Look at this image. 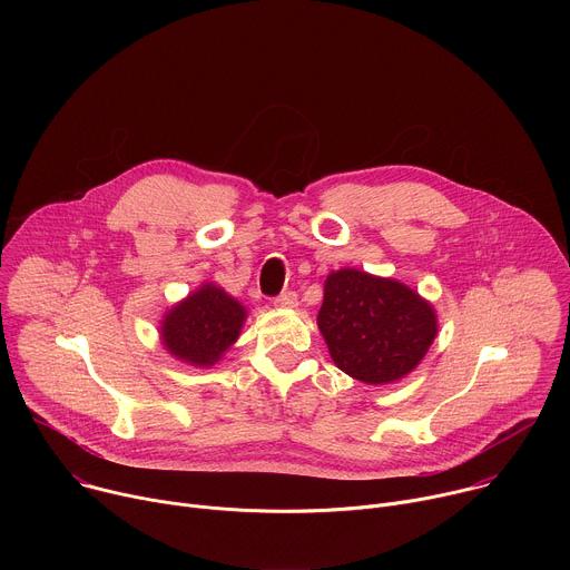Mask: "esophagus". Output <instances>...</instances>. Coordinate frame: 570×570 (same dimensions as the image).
I'll list each match as a JSON object with an SVG mask.
<instances>
[{
    "instance_id": "34e87169",
    "label": "esophagus",
    "mask_w": 570,
    "mask_h": 570,
    "mask_svg": "<svg viewBox=\"0 0 570 570\" xmlns=\"http://www.w3.org/2000/svg\"><path fill=\"white\" fill-rule=\"evenodd\" d=\"M275 306L295 308L297 306V293L295 291H284L279 297H275Z\"/></svg>"
}]
</instances>
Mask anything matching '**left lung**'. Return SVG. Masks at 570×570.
I'll return each mask as SVG.
<instances>
[{
    "mask_svg": "<svg viewBox=\"0 0 570 570\" xmlns=\"http://www.w3.org/2000/svg\"><path fill=\"white\" fill-rule=\"evenodd\" d=\"M317 330L338 370L367 385L409 376L438 336V313L392 277L341 268L324 279Z\"/></svg>",
    "mask_w": 570,
    "mask_h": 570,
    "instance_id": "obj_1",
    "label": "left lung"
}]
</instances>
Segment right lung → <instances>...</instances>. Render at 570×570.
<instances>
[{
  "label": "right lung",
  "mask_w": 570,
  "mask_h": 570,
  "mask_svg": "<svg viewBox=\"0 0 570 570\" xmlns=\"http://www.w3.org/2000/svg\"><path fill=\"white\" fill-rule=\"evenodd\" d=\"M248 308L214 282H203L185 299L165 311L159 341L165 350L194 367H212L238 341Z\"/></svg>",
  "instance_id": "obj_1"
}]
</instances>
